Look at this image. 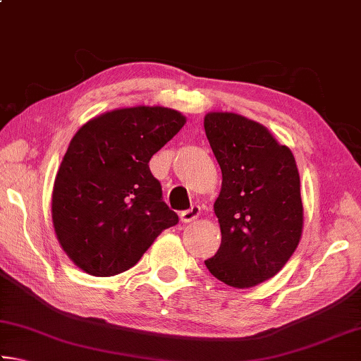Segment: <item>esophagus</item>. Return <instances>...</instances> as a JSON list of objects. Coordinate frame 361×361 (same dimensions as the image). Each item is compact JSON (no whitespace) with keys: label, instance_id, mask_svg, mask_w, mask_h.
<instances>
[{"label":"esophagus","instance_id":"1","mask_svg":"<svg viewBox=\"0 0 361 361\" xmlns=\"http://www.w3.org/2000/svg\"><path fill=\"white\" fill-rule=\"evenodd\" d=\"M199 213H200V207L199 205H192L189 210H185V212L180 213L181 223H191V221H194V219H197Z\"/></svg>","mask_w":361,"mask_h":361}]
</instances>
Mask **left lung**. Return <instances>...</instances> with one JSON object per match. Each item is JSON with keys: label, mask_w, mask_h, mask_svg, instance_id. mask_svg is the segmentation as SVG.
<instances>
[{"label": "left lung", "mask_w": 361, "mask_h": 361, "mask_svg": "<svg viewBox=\"0 0 361 361\" xmlns=\"http://www.w3.org/2000/svg\"><path fill=\"white\" fill-rule=\"evenodd\" d=\"M204 127L223 173L213 205L221 245L205 266L226 285L250 288L276 276L301 239L296 161L266 127L243 116L209 113Z\"/></svg>", "instance_id": "8db88e82"}]
</instances>
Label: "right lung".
<instances>
[{
    "label": "right lung",
    "instance_id": "1",
    "mask_svg": "<svg viewBox=\"0 0 361 361\" xmlns=\"http://www.w3.org/2000/svg\"><path fill=\"white\" fill-rule=\"evenodd\" d=\"M164 106L108 111L76 132L52 191V221L65 253L90 276L135 266L178 215L162 200L149 159L185 126Z\"/></svg>",
    "mask_w": 361,
    "mask_h": 361
}]
</instances>
